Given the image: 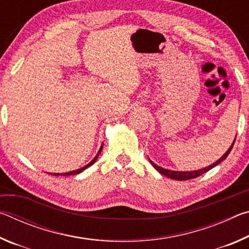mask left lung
<instances>
[{
  "instance_id": "8db88e82",
  "label": "left lung",
  "mask_w": 249,
  "mask_h": 249,
  "mask_svg": "<svg viewBox=\"0 0 249 249\" xmlns=\"http://www.w3.org/2000/svg\"><path fill=\"white\" fill-rule=\"evenodd\" d=\"M236 140V138H235ZM235 140L233 142V144H231V146L229 148V150L226 151V153L222 156V157L217 160L216 162H214L213 165H211L209 167L206 168H203V169H200V170H195V171H172V170H168V169H163V168L159 167L156 165V163H154L153 161L150 160V163L155 167V169H157L160 174L163 175V176H167L168 178H171V179H175V180H190V179H195L196 178V177H200L201 175L205 174V172H208L209 170L212 169V168H214L215 166H217L218 163L222 162L223 160L226 159L227 156L230 155L231 148H233L234 146V142H235Z\"/></svg>"
}]
</instances>
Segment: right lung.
I'll use <instances>...</instances> for the list:
<instances>
[{"instance_id": "obj_1", "label": "right lung", "mask_w": 249, "mask_h": 249, "mask_svg": "<svg viewBox=\"0 0 249 249\" xmlns=\"http://www.w3.org/2000/svg\"><path fill=\"white\" fill-rule=\"evenodd\" d=\"M102 148H103V146H101V148H100V150L98 151V155L95 156V157L91 160V161L88 163L87 166H84V167H82V168H80V169H77V170H73V171H70V172H65V174H61V176H72V175H78V174H80V172H82L84 169H87L88 167H90V166H92L93 165V163L96 161V159H98V157H99V155L101 154V151H102ZM50 175H53V174H50ZM53 176H60V174H53Z\"/></svg>"}]
</instances>
